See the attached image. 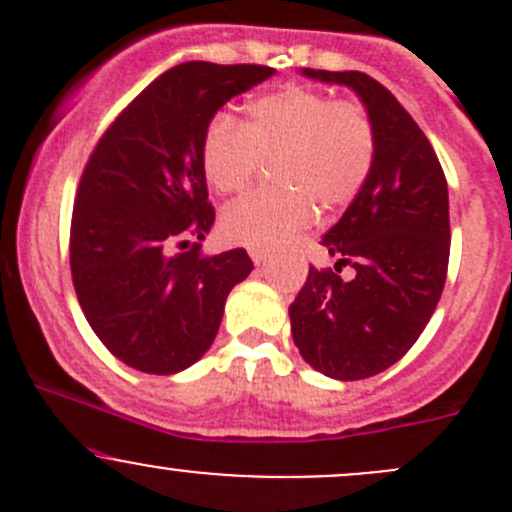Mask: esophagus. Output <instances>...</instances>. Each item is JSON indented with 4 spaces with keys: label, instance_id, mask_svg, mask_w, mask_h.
I'll return each mask as SVG.
<instances>
[{
    "label": "esophagus",
    "instance_id": "esophagus-1",
    "mask_svg": "<svg viewBox=\"0 0 512 512\" xmlns=\"http://www.w3.org/2000/svg\"><path fill=\"white\" fill-rule=\"evenodd\" d=\"M250 257L255 265H265L267 262V252H262V250H250Z\"/></svg>",
    "mask_w": 512,
    "mask_h": 512
}]
</instances>
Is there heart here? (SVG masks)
<instances>
[{"mask_svg": "<svg viewBox=\"0 0 512 512\" xmlns=\"http://www.w3.org/2000/svg\"><path fill=\"white\" fill-rule=\"evenodd\" d=\"M374 153V123L361 103L285 86L255 98L245 123L215 113L200 141V168L215 193L232 195L247 188L262 160H272L275 183L237 200L220 220L227 240L265 252L312 223L314 203L324 210L352 203Z\"/></svg>", "mask_w": 512, "mask_h": 512, "instance_id": "heart-1", "label": "heart"}]
</instances>
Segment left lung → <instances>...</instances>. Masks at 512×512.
<instances>
[{"label":"left lung","mask_w":512,"mask_h":512,"mask_svg":"<svg viewBox=\"0 0 512 512\" xmlns=\"http://www.w3.org/2000/svg\"><path fill=\"white\" fill-rule=\"evenodd\" d=\"M302 74L361 98L376 153L364 188L322 237L337 265L309 267L289 304L292 339L324 376L369 379L414 347L441 299L451 252L446 175L414 118L379 81L361 71ZM344 264L355 267L354 281L338 275Z\"/></svg>","instance_id":"obj_1"}]
</instances>
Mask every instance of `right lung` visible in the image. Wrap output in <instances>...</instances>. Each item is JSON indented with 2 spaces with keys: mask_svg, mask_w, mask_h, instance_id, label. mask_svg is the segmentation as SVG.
Returning <instances> with one entry per match:
<instances>
[{
  "mask_svg": "<svg viewBox=\"0 0 512 512\" xmlns=\"http://www.w3.org/2000/svg\"><path fill=\"white\" fill-rule=\"evenodd\" d=\"M272 74L257 64L173 66L118 113L86 163L71 215V280L96 337L133 369L168 376L195 364L230 289L252 272L242 247L200 255L215 223L200 141L232 96Z\"/></svg>",
  "mask_w": 512,
  "mask_h": 512,
  "instance_id": "right-lung-1",
  "label": "right lung"
}]
</instances>
